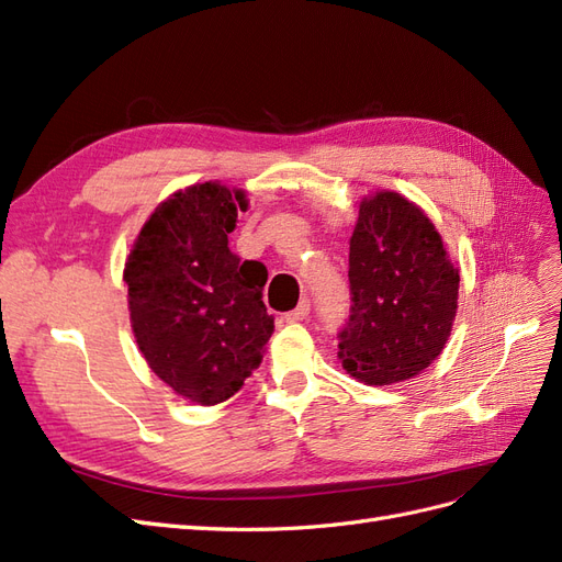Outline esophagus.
I'll list each match as a JSON object with an SVG mask.
<instances>
[{
	"mask_svg": "<svg viewBox=\"0 0 562 562\" xmlns=\"http://www.w3.org/2000/svg\"><path fill=\"white\" fill-rule=\"evenodd\" d=\"M310 316V302L307 300H302L297 307L293 310V312H288L283 318L288 321V323H295V321H304Z\"/></svg>",
	"mask_w": 562,
	"mask_h": 562,
	"instance_id": "esophagus-1",
	"label": "esophagus"
}]
</instances>
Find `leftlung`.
I'll list each match as a JSON object with an SVG mask.
<instances>
[{"label": "left lung", "mask_w": 562, "mask_h": 562, "mask_svg": "<svg viewBox=\"0 0 562 562\" xmlns=\"http://www.w3.org/2000/svg\"><path fill=\"white\" fill-rule=\"evenodd\" d=\"M349 283L353 304L337 356L353 380L396 384L438 359L457 316L459 267L417 203L391 190L363 196Z\"/></svg>", "instance_id": "obj_1"}]
</instances>
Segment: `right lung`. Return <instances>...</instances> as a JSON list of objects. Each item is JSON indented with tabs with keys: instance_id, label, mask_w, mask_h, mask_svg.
I'll use <instances>...</instances> for the list:
<instances>
[{
	"instance_id": "1",
	"label": "right lung",
	"mask_w": 562,
	"mask_h": 562,
	"mask_svg": "<svg viewBox=\"0 0 562 562\" xmlns=\"http://www.w3.org/2000/svg\"><path fill=\"white\" fill-rule=\"evenodd\" d=\"M246 209L244 190L190 184L151 211L126 255L135 342L151 372L196 405L232 398L274 333L262 302L265 265L229 250Z\"/></svg>"
}]
</instances>
